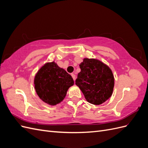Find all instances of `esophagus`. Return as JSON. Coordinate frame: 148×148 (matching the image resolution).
<instances>
[{"label": "esophagus", "mask_w": 148, "mask_h": 148, "mask_svg": "<svg viewBox=\"0 0 148 148\" xmlns=\"http://www.w3.org/2000/svg\"><path fill=\"white\" fill-rule=\"evenodd\" d=\"M71 76H72V78H73V80L75 81V79H76V75L75 74H73V73H71Z\"/></svg>", "instance_id": "esophagus-1"}]
</instances>
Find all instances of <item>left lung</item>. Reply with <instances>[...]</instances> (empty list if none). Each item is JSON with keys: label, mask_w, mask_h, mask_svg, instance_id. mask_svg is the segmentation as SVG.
Returning <instances> with one entry per match:
<instances>
[{"label": "left lung", "mask_w": 148, "mask_h": 148, "mask_svg": "<svg viewBox=\"0 0 148 148\" xmlns=\"http://www.w3.org/2000/svg\"><path fill=\"white\" fill-rule=\"evenodd\" d=\"M81 71L75 84L83 93L86 100L94 105H100L112 95L114 77L110 67L96 59L84 58L79 64Z\"/></svg>", "instance_id": "left-lung-1"}]
</instances>
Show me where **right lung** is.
I'll list each match as a JSON object with an SVG mask.
<instances>
[{
	"label": "right lung",
	"instance_id": "1",
	"mask_svg": "<svg viewBox=\"0 0 148 148\" xmlns=\"http://www.w3.org/2000/svg\"><path fill=\"white\" fill-rule=\"evenodd\" d=\"M74 81L66 71L54 61L46 62L36 73L34 85L36 92L43 102L56 106L63 101Z\"/></svg>",
	"mask_w": 148,
	"mask_h": 148
}]
</instances>
